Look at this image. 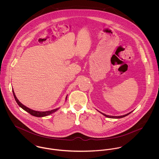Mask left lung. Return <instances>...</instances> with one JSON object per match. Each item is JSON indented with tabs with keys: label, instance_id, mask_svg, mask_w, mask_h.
<instances>
[{
	"label": "left lung",
	"instance_id": "8db88e82",
	"mask_svg": "<svg viewBox=\"0 0 159 159\" xmlns=\"http://www.w3.org/2000/svg\"><path fill=\"white\" fill-rule=\"evenodd\" d=\"M132 112L129 113L127 114H125V115H123V116H108L105 114L102 113V114H103L105 116L107 117H110V118H116V119H118V118H122V117H124L125 116H127V115H129V114H130Z\"/></svg>",
	"mask_w": 159,
	"mask_h": 159
}]
</instances>
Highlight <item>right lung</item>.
<instances>
[{"label":"right lung","mask_w":159,"mask_h":159,"mask_svg":"<svg viewBox=\"0 0 159 159\" xmlns=\"http://www.w3.org/2000/svg\"><path fill=\"white\" fill-rule=\"evenodd\" d=\"M13 95H14V97H15V99L16 102V103H18V105L21 108H23L24 110H25V111H27V113H29V114H30L31 115L34 116H35V117H44V116H48L51 114L53 113L54 112L56 111L57 110H59V108H56V109H54V110H51V111H34V110H32L27 107H26L25 106H24V105H23L19 100L18 99L16 98L15 94V92L13 90ZM67 97H66V100H67Z\"/></svg>","instance_id":"1"}]
</instances>
